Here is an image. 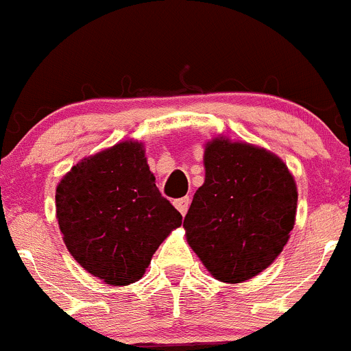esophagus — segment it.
<instances>
[{
	"mask_svg": "<svg viewBox=\"0 0 351 351\" xmlns=\"http://www.w3.org/2000/svg\"><path fill=\"white\" fill-rule=\"evenodd\" d=\"M189 203H191L189 196L180 197V199H176V201H174L176 208L180 211V215H186V213H187V208H189Z\"/></svg>",
	"mask_w": 351,
	"mask_h": 351,
	"instance_id": "1",
	"label": "esophagus"
}]
</instances>
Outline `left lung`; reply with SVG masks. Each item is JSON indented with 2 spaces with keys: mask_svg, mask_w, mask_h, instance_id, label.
Listing matches in <instances>:
<instances>
[{
  "mask_svg": "<svg viewBox=\"0 0 351 351\" xmlns=\"http://www.w3.org/2000/svg\"><path fill=\"white\" fill-rule=\"evenodd\" d=\"M204 171L184 218L187 242L215 278L245 282L268 268L289 241L295 180L276 155L223 138L206 145Z\"/></svg>",
  "mask_w": 351,
  "mask_h": 351,
  "instance_id": "left-lung-1",
  "label": "left lung"
}]
</instances>
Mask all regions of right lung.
Here are the masks:
<instances>
[{"mask_svg":"<svg viewBox=\"0 0 351 351\" xmlns=\"http://www.w3.org/2000/svg\"><path fill=\"white\" fill-rule=\"evenodd\" d=\"M56 213L73 258L107 285L138 282L158 245L182 223L136 141L76 164L59 182Z\"/></svg>","mask_w":351,"mask_h":351,"instance_id":"right-lung-1","label":"right lung"}]
</instances>
